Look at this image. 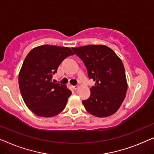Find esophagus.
I'll return each mask as SVG.
<instances>
[{"mask_svg":"<svg viewBox=\"0 0 154 154\" xmlns=\"http://www.w3.org/2000/svg\"><path fill=\"white\" fill-rule=\"evenodd\" d=\"M78 87H79V86H78V85H75V86H72V88H74L75 90H76V89H77L78 88Z\"/></svg>","mask_w":154,"mask_h":154,"instance_id":"esophagus-1","label":"esophagus"}]
</instances>
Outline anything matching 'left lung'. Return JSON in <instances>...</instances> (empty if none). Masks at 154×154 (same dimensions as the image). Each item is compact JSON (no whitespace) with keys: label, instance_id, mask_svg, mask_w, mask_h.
<instances>
[{"label":"left lung","instance_id":"1","mask_svg":"<svg viewBox=\"0 0 154 154\" xmlns=\"http://www.w3.org/2000/svg\"><path fill=\"white\" fill-rule=\"evenodd\" d=\"M85 65L88 77L96 82L91 96L82 103L88 113L106 117L115 113L124 100L128 88L124 66L109 47L89 45L72 48Z\"/></svg>","mask_w":154,"mask_h":154}]
</instances>
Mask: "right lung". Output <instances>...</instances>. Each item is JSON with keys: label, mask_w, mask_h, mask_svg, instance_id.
<instances>
[{"label": "right lung", "mask_w": 154, "mask_h": 154, "mask_svg": "<svg viewBox=\"0 0 154 154\" xmlns=\"http://www.w3.org/2000/svg\"><path fill=\"white\" fill-rule=\"evenodd\" d=\"M74 53L69 47L45 45L28 54L19 75V86L29 109L42 117H51L66 107L72 93L66 85L51 82L63 60Z\"/></svg>", "instance_id": "add662e5"}]
</instances>
